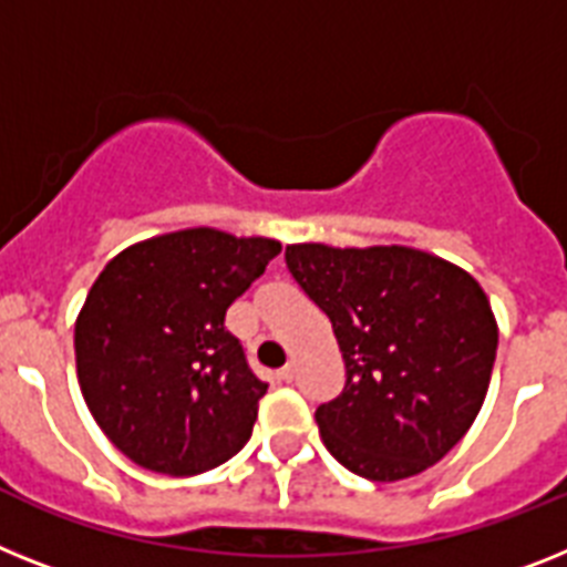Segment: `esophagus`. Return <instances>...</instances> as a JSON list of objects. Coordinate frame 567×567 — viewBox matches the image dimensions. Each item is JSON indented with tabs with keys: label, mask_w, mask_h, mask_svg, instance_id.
<instances>
[{
	"label": "esophagus",
	"mask_w": 567,
	"mask_h": 567,
	"mask_svg": "<svg viewBox=\"0 0 567 567\" xmlns=\"http://www.w3.org/2000/svg\"><path fill=\"white\" fill-rule=\"evenodd\" d=\"M293 374H297V365L293 363H288L285 369H279V380H282V383H291Z\"/></svg>",
	"instance_id": "34e87169"
}]
</instances>
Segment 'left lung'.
Here are the masks:
<instances>
[{"instance_id": "8db88e82", "label": "left lung", "mask_w": 567, "mask_h": 567, "mask_svg": "<svg viewBox=\"0 0 567 567\" xmlns=\"http://www.w3.org/2000/svg\"><path fill=\"white\" fill-rule=\"evenodd\" d=\"M331 320L346 386L317 409L322 444L369 482H401L467 435L496 363L487 293L453 261L403 245L285 247Z\"/></svg>"}]
</instances>
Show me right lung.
Wrapping results in <instances>:
<instances>
[{
	"instance_id": "right-lung-1",
	"label": "right lung",
	"mask_w": 567,
	"mask_h": 567,
	"mask_svg": "<svg viewBox=\"0 0 567 567\" xmlns=\"http://www.w3.org/2000/svg\"><path fill=\"white\" fill-rule=\"evenodd\" d=\"M279 250L265 236L189 227L100 270L74 326L80 392L137 467L195 475L247 444L268 383L247 369L225 313Z\"/></svg>"
}]
</instances>
